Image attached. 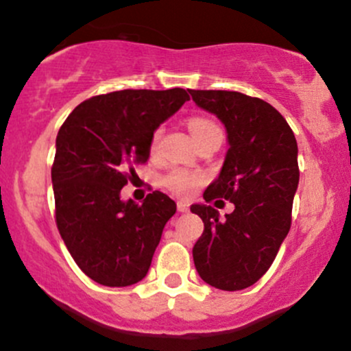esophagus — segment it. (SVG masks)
Here are the masks:
<instances>
[{
	"mask_svg": "<svg viewBox=\"0 0 351 351\" xmlns=\"http://www.w3.org/2000/svg\"><path fill=\"white\" fill-rule=\"evenodd\" d=\"M176 206H178V212H188V202L180 200L178 204H176Z\"/></svg>",
	"mask_w": 351,
	"mask_h": 351,
	"instance_id": "obj_1",
	"label": "esophagus"
}]
</instances>
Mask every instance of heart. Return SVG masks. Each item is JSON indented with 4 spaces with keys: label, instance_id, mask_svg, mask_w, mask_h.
Wrapping results in <instances>:
<instances>
[{
    "label": "heart",
    "instance_id": "b5f03b06",
    "mask_svg": "<svg viewBox=\"0 0 351 351\" xmlns=\"http://www.w3.org/2000/svg\"><path fill=\"white\" fill-rule=\"evenodd\" d=\"M188 129H190V134L193 138L195 145H200L202 141L212 138V136H222V129L217 126L213 121L206 119V117H191L188 121ZM160 138L161 129H156L153 134V139H151V151H156ZM200 175L180 168L171 169L169 173H166L163 178V185L169 191H173L176 195H182V197H190L195 191V188L200 185Z\"/></svg>",
    "mask_w": 351,
    "mask_h": 351
}]
</instances>
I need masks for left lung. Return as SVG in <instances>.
Returning <instances> with one entry per match:
<instances>
[{
    "label": "left lung",
    "mask_w": 351,
    "mask_h": 351,
    "mask_svg": "<svg viewBox=\"0 0 351 351\" xmlns=\"http://www.w3.org/2000/svg\"><path fill=\"white\" fill-rule=\"evenodd\" d=\"M188 92L227 131L223 166L206 186L205 202L223 197L236 206L225 219L206 204L190 206L205 225L193 263L210 286L241 291L263 278L291 228L300 183L298 143L286 119L263 99L230 90Z\"/></svg>",
    "instance_id": "obj_1"
}]
</instances>
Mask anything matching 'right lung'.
Here are the masks:
<instances>
[{
  "mask_svg": "<svg viewBox=\"0 0 351 351\" xmlns=\"http://www.w3.org/2000/svg\"><path fill=\"white\" fill-rule=\"evenodd\" d=\"M190 95L185 88L95 95L77 106L55 143V220L70 256L92 281L124 287L141 281L176 204L153 191L141 205L121 198L146 163L154 131Z\"/></svg>",
  "mask_w": 351,
  "mask_h": 351,
  "instance_id": "right-lung-1",
  "label": "right lung"
}]
</instances>
